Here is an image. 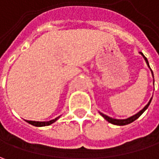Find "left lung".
I'll return each mask as SVG.
<instances>
[{"label":"left lung","mask_w":159,"mask_h":159,"mask_svg":"<svg viewBox=\"0 0 159 159\" xmlns=\"http://www.w3.org/2000/svg\"><path fill=\"white\" fill-rule=\"evenodd\" d=\"M140 54L143 56V57L144 58V60H145V62H146V64H147V65H148V67L150 69V64H149V62H148V59L144 57V55L143 54L142 52H140ZM150 70H151V69H150ZM151 73H152V76H153V71L151 70ZM153 78H154V76H153ZM153 84H154V82H153ZM151 100H152V98H150V100L149 101V102L144 106L143 109H142L139 112H137L136 114H134V115H133V116H131V117H129V118H127V119H113V118H111V117H109V116H107V115H105V114H103V113H102L99 111V113L101 114L102 116L104 118V119H106L107 121L109 122V123H111V124H113V125H128V124H130V123H132V122H134L135 119H137L143 113L148 109V107H149V105H150V102H151Z\"/></svg>","instance_id":"1"}]
</instances>
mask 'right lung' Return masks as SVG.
I'll return each instance as SVG.
<instances>
[{
    "label": "right lung",
    "mask_w": 159,
    "mask_h": 159,
    "mask_svg": "<svg viewBox=\"0 0 159 159\" xmlns=\"http://www.w3.org/2000/svg\"><path fill=\"white\" fill-rule=\"evenodd\" d=\"M60 117H61V115L58 116L57 118L52 119V120H49V121H33V120H25V121L29 124L34 125V126H47V125H51L54 122H56Z\"/></svg>",
    "instance_id": "add662e5"
}]
</instances>
